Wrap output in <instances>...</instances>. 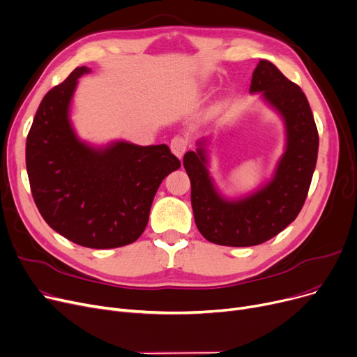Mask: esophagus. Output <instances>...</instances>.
<instances>
[{
    "instance_id": "esophagus-1",
    "label": "esophagus",
    "mask_w": 357,
    "mask_h": 357,
    "mask_svg": "<svg viewBox=\"0 0 357 357\" xmlns=\"http://www.w3.org/2000/svg\"><path fill=\"white\" fill-rule=\"evenodd\" d=\"M186 149H188V139L183 137V136H175L171 142V150L172 153L178 158H182L183 153L186 152Z\"/></svg>"
}]
</instances>
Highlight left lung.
Returning <instances> with one entry per match:
<instances>
[{
	"label": "left lung",
	"mask_w": 357,
	"mask_h": 357,
	"mask_svg": "<svg viewBox=\"0 0 357 357\" xmlns=\"http://www.w3.org/2000/svg\"><path fill=\"white\" fill-rule=\"evenodd\" d=\"M260 91L282 114L288 136L275 178L264 188L240 201L222 199L205 167L204 149L183 156L197 227L220 246H256L288 227L303 208L315 169L318 131L303 89L273 63L260 61L252 75L250 92Z\"/></svg>",
	"instance_id": "obj_1"
}]
</instances>
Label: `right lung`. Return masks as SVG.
Returning a JSON list of instances; mask_svg holds the SVG:
<instances>
[{
	"label": "right lung",
	"mask_w": 357,
	"mask_h": 357,
	"mask_svg": "<svg viewBox=\"0 0 357 357\" xmlns=\"http://www.w3.org/2000/svg\"><path fill=\"white\" fill-rule=\"evenodd\" d=\"M81 66L42 100L26 143L33 199L49 226L91 249H114L144 231L160 182L181 166L166 144L119 142L97 150L79 142L68 119Z\"/></svg>",
	"instance_id": "add662e5"
}]
</instances>
